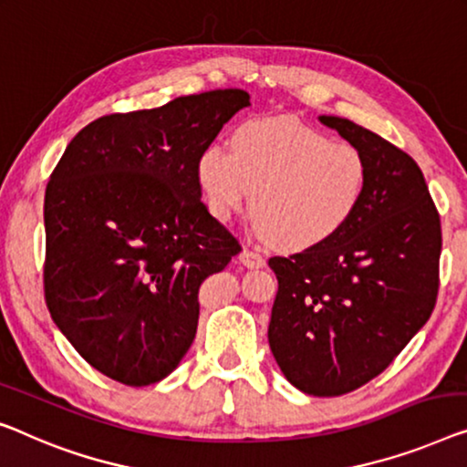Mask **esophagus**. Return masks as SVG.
Returning <instances> with one entry per match:
<instances>
[{
	"instance_id": "1",
	"label": "esophagus",
	"mask_w": 467,
	"mask_h": 467,
	"mask_svg": "<svg viewBox=\"0 0 467 467\" xmlns=\"http://www.w3.org/2000/svg\"><path fill=\"white\" fill-rule=\"evenodd\" d=\"M239 262L247 268L266 266V257H264L260 252H254V249H243L241 255H239Z\"/></svg>"
}]
</instances>
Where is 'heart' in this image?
<instances>
[{"label": "heart", "instance_id": "b5f03b06", "mask_svg": "<svg viewBox=\"0 0 467 467\" xmlns=\"http://www.w3.org/2000/svg\"><path fill=\"white\" fill-rule=\"evenodd\" d=\"M197 178L210 210L231 220L252 201L257 228L278 247H321L354 220L368 186L365 152L294 117H255L233 131V149L207 144Z\"/></svg>", "mask_w": 467, "mask_h": 467}]
</instances>
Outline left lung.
<instances>
[{
  "label": "left lung",
  "mask_w": 467,
  "mask_h": 467,
  "mask_svg": "<svg viewBox=\"0 0 467 467\" xmlns=\"http://www.w3.org/2000/svg\"><path fill=\"white\" fill-rule=\"evenodd\" d=\"M318 119L365 152L368 186L336 239L268 260L278 281L268 344L297 389L342 396L378 378L432 315L442 231L405 150L350 119Z\"/></svg>",
  "instance_id": "8db88e82"
}]
</instances>
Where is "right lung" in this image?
<instances>
[{
  "label": "right lung",
  "instance_id": "1",
  "mask_svg": "<svg viewBox=\"0 0 467 467\" xmlns=\"http://www.w3.org/2000/svg\"><path fill=\"white\" fill-rule=\"evenodd\" d=\"M249 104L213 89L110 113L68 142L46 189L44 296L83 358L125 386L178 367L199 323V287L241 252L201 201L197 159Z\"/></svg>",
  "mask_w": 467,
  "mask_h": 467
}]
</instances>
